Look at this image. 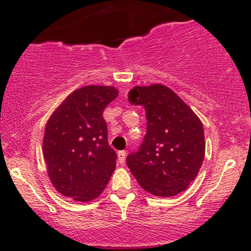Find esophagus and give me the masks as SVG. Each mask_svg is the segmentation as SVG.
Segmentation results:
<instances>
[{
  "label": "esophagus",
  "mask_w": 251,
  "mask_h": 251,
  "mask_svg": "<svg viewBox=\"0 0 251 251\" xmlns=\"http://www.w3.org/2000/svg\"><path fill=\"white\" fill-rule=\"evenodd\" d=\"M118 159H119V163H120V164H124V163H125V159H126V152H125V151H120L119 153H118Z\"/></svg>",
  "instance_id": "34e87169"
}]
</instances>
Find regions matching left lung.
I'll return each instance as SVG.
<instances>
[{"mask_svg":"<svg viewBox=\"0 0 251 251\" xmlns=\"http://www.w3.org/2000/svg\"><path fill=\"white\" fill-rule=\"evenodd\" d=\"M129 101L145 107L146 134L126 159L139 185L158 197L183 192L197 177L205 155L203 125L177 93L162 83L135 86Z\"/></svg>","mask_w":251,"mask_h":251,"instance_id":"left-lung-1","label":"left lung"}]
</instances>
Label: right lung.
Masks as SVG:
<instances>
[{
	"label": "right lung",
	"instance_id": "right-lung-1",
	"mask_svg": "<svg viewBox=\"0 0 251 251\" xmlns=\"http://www.w3.org/2000/svg\"><path fill=\"white\" fill-rule=\"evenodd\" d=\"M119 91L88 85L72 92L46 124L42 153L50 183L75 201L99 197L116 170L102 112Z\"/></svg>",
	"mask_w": 251,
	"mask_h": 251
}]
</instances>
